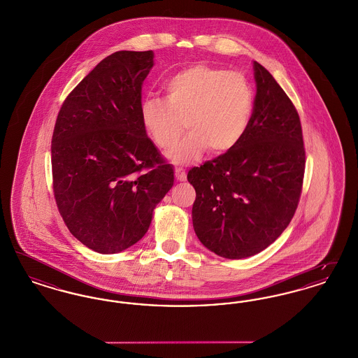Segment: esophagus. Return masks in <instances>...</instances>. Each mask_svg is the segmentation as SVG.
Masks as SVG:
<instances>
[{
	"label": "esophagus",
	"mask_w": 358,
	"mask_h": 358,
	"mask_svg": "<svg viewBox=\"0 0 358 358\" xmlns=\"http://www.w3.org/2000/svg\"><path fill=\"white\" fill-rule=\"evenodd\" d=\"M176 178L178 180V181H185L187 180V173L184 169H181V168H176Z\"/></svg>",
	"instance_id": "1"
}]
</instances>
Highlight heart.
Wrapping results in <instances>:
<instances>
[{
	"mask_svg": "<svg viewBox=\"0 0 358 358\" xmlns=\"http://www.w3.org/2000/svg\"><path fill=\"white\" fill-rule=\"evenodd\" d=\"M165 101L146 99L141 120L154 146L171 150L176 164H187L205 149L222 154L235 149L245 136L254 114L255 96L244 75L209 64H194L164 83Z\"/></svg>",
	"mask_w": 358,
	"mask_h": 358,
	"instance_id": "b5f03b06",
	"label": "heart"
}]
</instances>
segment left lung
<instances>
[{"instance_id": "left-lung-1", "label": "left lung", "mask_w": 358, "mask_h": 358, "mask_svg": "<svg viewBox=\"0 0 358 358\" xmlns=\"http://www.w3.org/2000/svg\"><path fill=\"white\" fill-rule=\"evenodd\" d=\"M254 114L231 152L187 173L199 240L216 255L243 259L273 244L299 203L306 155L296 108L273 75L254 62Z\"/></svg>"}]
</instances>
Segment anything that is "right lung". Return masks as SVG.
<instances>
[{
	"instance_id": "1",
	"label": "right lung",
	"mask_w": 358,
	"mask_h": 358,
	"mask_svg": "<svg viewBox=\"0 0 358 358\" xmlns=\"http://www.w3.org/2000/svg\"><path fill=\"white\" fill-rule=\"evenodd\" d=\"M153 51H118L63 103L52 136V178L69 232L90 250L117 254L145 236L174 182L141 120Z\"/></svg>"
}]
</instances>
